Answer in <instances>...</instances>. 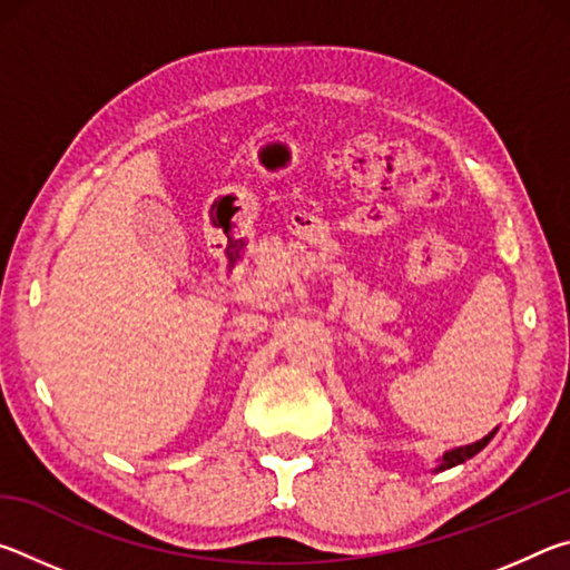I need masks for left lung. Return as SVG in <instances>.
Returning <instances> with one entry per match:
<instances>
[{
	"instance_id": "1",
	"label": "left lung",
	"mask_w": 570,
	"mask_h": 570,
	"mask_svg": "<svg viewBox=\"0 0 570 570\" xmlns=\"http://www.w3.org/2000/svg\"><path fill=\"white\" fill-rule=\"evenodd\" d=\"M493 435H495V430L490 432V435L482 438V440L472 442V445H462V448H455V450L445 452V455L440 458V465L435 468V472H440V470H448V468H455V465H460V462H465V460H470V458H475L478 452H480L482 448H485L490 440H493Z\"/></svg>"
}]
</instances>
